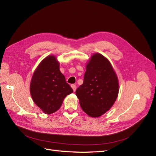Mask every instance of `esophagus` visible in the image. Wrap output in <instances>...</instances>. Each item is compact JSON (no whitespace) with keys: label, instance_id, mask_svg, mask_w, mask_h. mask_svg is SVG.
Wrapping results in <instances>:
<instances>
[{"label":"esophagus","instance_id":"esophagus-1","mask_svg":"<svg viewBox=\"0 0 156 156\" xmlns=\"http://www.w3.org/2000/svg\"><path fill=\"white\" fill-rule=\"evenodd\" d=\"M71 87H72V88H73V92H75V90H76V88H77L76 85H75V84H72V85H71Z\"/></svg>","mask_w":156,"mask_h":156}]
</instances>
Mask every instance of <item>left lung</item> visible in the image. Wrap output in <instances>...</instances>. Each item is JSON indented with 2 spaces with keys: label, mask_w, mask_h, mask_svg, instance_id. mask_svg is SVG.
Returning a JSON list of instances; mask_svg holds the SVG:
<instances>
[{
  "label": "left lung",
  "mask_w": 156,
  "mask_h": 156,
  "mask_svg": "<svg viewBox=\"0 0 156 156\" xmlns=\"http://www.w3.org/2000/svg\"><path fill=\"white\" fill-rule=\"evenodd\" d=\"M119 91V81L109 61L101 54L93 55L83 83L75 92L82 109L91 117L100 116L114 104Z\"/></svg>",
  "instance_id": "1"
}]
</instances>
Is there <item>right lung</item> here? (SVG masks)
Returning <instances> with one entry per match:
<instances>
[{
  "mask_svg": "<svg viewBox=\"0 0 156 156\" xmlns=\"http://www.w3.org/2000/svg\"><path fill=\"white\" fill-rule=\"evenodd\" d=\"M33 101L45 114H52L62 105L64 99L73 92L59 69V63L53 55L41 61L30 83Z\"/></svg>",
  "mask_w": 156,
  "mask_h": 156,
  "instance_id": "right-lung-1",
  "label": "right lung"
}]
</instances>
